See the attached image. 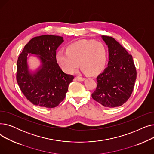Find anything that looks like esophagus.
Returning a JSON list of instances; mask_svg holds the SVG:
<instances>
[{"mask_svg":"<svg viewBox=\"0 0 154 154\" xmlns=\"http://www.w3.org/2000/svg\"><path fill=\"white\" fill-rule=\"evenodd\" d=\"M85 79V77H82L80 76H77L75 77V80H78V81H83Z\"/></svg>","mask_w":154,"mask_h":154,"instance_id":"34e87169","label":"esophagus"}]
</instances>
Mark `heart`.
<instances>
[{"mask_svg": "<svg viewBox=\"0 0 154 154\" xmlns=\"http://www.w3.org/2000/svg\"><path fill=\"white\" fill-rule=\"evenodd\" d=\"M56 60L63 70L71 74L80 66L88 75L98 74L106 67L107 50L105 45L94 40H82L69 45L67 51H59Z\"/></svg>", "mask_w": 154, "mask_h": 154, "instance_id": "1", "label": "heart"}]
</instances>
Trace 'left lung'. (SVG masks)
I'll return each mask as SVG.
<instances>
[{
	"instance_id": "obj_1",
	"label": "left lung",
	"mask_w": 154,
	"mask_h": 154,
	"mask_svg": "<svg viewBox=\"0 0 154 154\" xmlns=\"http://www.w3.org/2000/svg\"><path fill=\"white\" fill-rule=\"evenodd\" d=\"M109 47L107 68L97 77V85L92 97L103 106H122L134 90L137 71L132 55L112 37L102 35Z\"/></svg>"
}]
</instances>
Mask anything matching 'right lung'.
Here are the masks:
<instances>
[{
    "mask_svg": "<svg viewBox=\"0 0 154 154\" xmlns=\"http://www.w3.org/2000/svg\"><path fill=\"white\" fill-rule=\"evenodd\" d=\"M63 42L60 36L35 37L25 45L19 56L16 79L24 96L35 106L46 108L58 106L74 78L64 73L56 60V49ZM28 53L39 54L43 63L42 69L34 75L28 70Z\"/></svg>",
    "mask_w": 154,
    "mask_h": 154,
    "instance_id": "add662e5",
    "label": "right lung"
}]
</instances>
